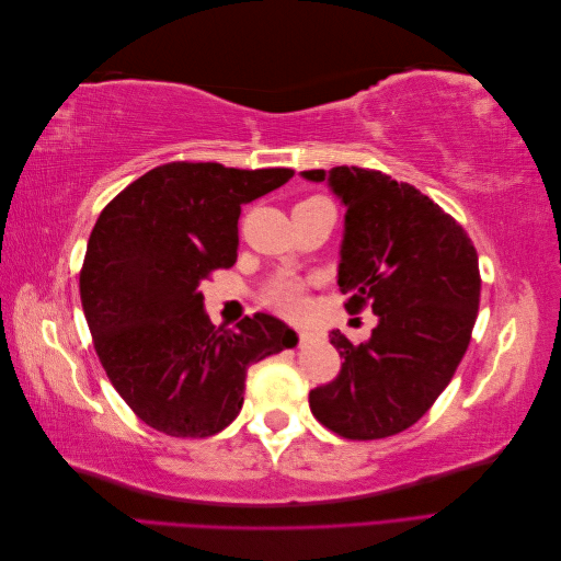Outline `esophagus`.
<instances>
[{"mask_svg": "<svg viewBox=\"0 0 561 561\" xmlns=\"http://www.w3.org/2000/svg\"><path fill=\"white\" fill-rule=\"evenodd\" d=\"M297 336H299V344H309V342H316V339L320 336V332H316V330H299Z\"/></svg>", "mask_w": 561, "mask_h": 561, "instance_id": "esophagus-1", "label": "esophagus"}]
</instances>
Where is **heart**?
<instances>
[{"mask_svg":"<svg viewBox=\"0 0 561 561\" xmlns=\"http://www.w3.org/2000/svg\"><path fill=\"white\" fill-rule=\"evenodd\" d=\"M260 301L262 307L278 316L295 318L304 311V304H307V283L297 276H278L264 287Z\"/></svg>","mask_w":561,"mask_h":561,"instance_id":"b5f03b06","label":"heart"}]
</instances>
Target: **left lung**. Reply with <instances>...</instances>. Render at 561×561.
Listing matches in <instances>:
<instances>
[{
  "label": "left lung",
  "instance_id": "left-lung-1",
  "mask_svg": "<svg viewBox=\"0 0 561 561\" xmlns=\"http://www.w3.org/2000/svg\"><path fill=\"white\" fill-rule=\"evenodd\" d=\"M346 206L339 287L348 311L379 316L369 342H330L344 363L309 393L313 416L346 439L398 435L426 414L466 355L480 307L478 250L414 184L371 168L304 171Z\"/></svg>",
  "mask_w": 561,
  "mask_h": 561
}]
</instances>
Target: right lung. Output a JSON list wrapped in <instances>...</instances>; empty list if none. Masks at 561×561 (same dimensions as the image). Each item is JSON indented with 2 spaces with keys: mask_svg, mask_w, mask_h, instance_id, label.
<instances>
[{
  "mask_svg": "<svg viewBox=\"0 0 561 561\" xmlns=\"http://www.w3.org/2000/svg\"><path fill=\"white\" fill-rule=\"evenodd\" d=\"M293 175L173 161L100 213L79 271L83 316L116 393L154 431L210 437L227 428L243 407L248 367L297 344L266 313L215 328L198 293L201 280L233 266L243 203Z\"/></svg>",
  "mask_w": 561,
  "mask_h": 561,
  "instance_id": "add662e5",
  "label": "right lung"
}]
</instances>
